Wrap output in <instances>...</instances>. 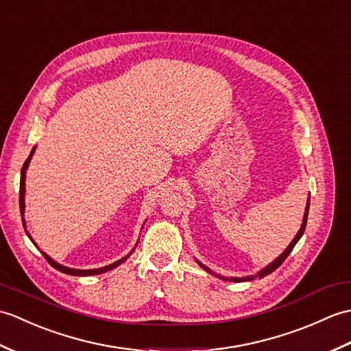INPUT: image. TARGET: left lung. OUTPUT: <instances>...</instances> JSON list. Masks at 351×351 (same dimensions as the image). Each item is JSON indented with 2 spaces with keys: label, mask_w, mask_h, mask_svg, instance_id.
Instances as JSON below:
<instances>
[{
  "label": "left lung",
  "mask_w": 351,
  "mask_h": 351,
  "mask_svg": "<svg viewBox=\"0 0 351 351\" xmlns=\"http://www.w3.org/2000/svg\"><path fill=\"white\" fill-rule=\"evenodd\" d=\"M308 212H309V198H308V202H306V208H305V215H303V222H302V227H300V230H299V232L298 234H295V237L293 239V241L290 245H288V247L285 249V251L278 256V258L275 260V261H271L269 266H266L264 267L263 270H260L258 274L256 275H251V276H245V278H225V276H222V275H216L215 271H212L210 270L207 266H204V264H201L199 261H197L199 266L204 269L206 271H208V274H212V275H215L216 278H219V279H223V281H232V282H245V281H252V279H255V278H264V276H267L269 274H271V271H275L279 266H281V264L285 261V258L288 255H290V252L293 251V247L295 246V243H298V241L300 240V237H302V234L303 232H305V227H306V221H308Z\"/></svg>",
  "instance_id": "obj_1"
}]
</instances>
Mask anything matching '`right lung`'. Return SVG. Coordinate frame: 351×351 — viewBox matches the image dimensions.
<instances>
[{"instance_id":"add662e5","label":"right lung","mask_w":351,"mask_h":351,"mask_svg":"<svg viewBox=\"0 0 351 351\" xmlns=\"http://www.w3.org/2000/svg\"><path fill=\"white\" fill-rule=\"evenodd\" d=\"M34 150H36V147L33 150H31V153H29V156H28V159L25 160V163H23V167H22V169H21V188H19V208H21V216H22V223H23V228H27L25 227V219H23V213H25V173H27V168H28V163H29V160H31V158H33V154H34ZM27 236L31 239V236H29V232L27 231ZM31 241H33L34 243V240L31 239ZM36 245V243H34ZM138 245V243H136ZM135 249V247H134ZM134 249H132L130 251V254L134 252ZM42 254H43V256L46 258V261H48L51 266L53 267V269H57V270H60V271H63V274H67V275H72V276H91V275H100V274H105V271H108V270H111V269H115L117 266H120V264L123 263V261H126L129 256H130V254L129 255H126V256H123L121 260H119V261H115V263H112V264H110V266H105V267H100V269H91V270H80V269H70V267H66V266H61V264H58L57 261H53L51 256L48 255V254H45L43 251H42Z\"/></svg>"}]
</instances>
